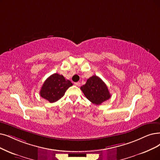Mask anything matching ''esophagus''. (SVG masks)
Instances as JSON below:
<instances>
[{
    "instance_id": "1",
    "label": "esophagus",
    "mask_w": 160,
    "mask_h": 160,
    "mask_svg": "<svg viewBox=\"0 0 160 160\" xmlns=\"http://www.w3.org/2000/svg\"><path fill=\"white\" fill-rule=\"evenodd\" d=\"M75 85H76L77 87H80L81 82H75Z\"/></svg>"
}]
</instances>
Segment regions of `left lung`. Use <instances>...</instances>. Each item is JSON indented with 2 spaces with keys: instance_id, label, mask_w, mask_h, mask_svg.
<instances>
[{
  "instance_id": "left-lung-1",
  "label": "left lung",
  "mask_w": 160,
  "mask_h": 160,
  "mask_svg": "<svg viewBox=\"0 0 160 160\" xmlns=\"http://www.w3.org/2000/svg\"><path fill=\"white\" fill-rule=\"evenodd\" d=\"M81 89L86 98L96 105L101 104L111 97L105 82L97 75L88 79L85 85L81 87Z\"/></svg>"
}]
</instances>
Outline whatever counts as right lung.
<instances>
[{"instance_id": "1", "label": "right lung", "mask_w": 160, "mask_h": 160, "mask_svg": "<svg viewBox=\"0 0 160 160\" xmlns=\"http://www.w3.org/2000/svg\"><path fill=\"white\" fill-rule=\"evenodd\" d=\"M72 85V82L66 79L63 75L54 73L44 82L41 88L40 95L50 103H53L60 99L67 89Z\"/></svg>"}]
</instances>
